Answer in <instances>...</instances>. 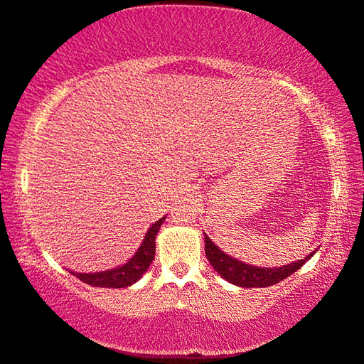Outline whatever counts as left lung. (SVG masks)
Wrapping results in <instances>:
<instances>
[{
    "label": "left lung",
    "instance_id": "1",
    "mask_svg": "<svg viewBox=\"0 0 364 364\" xmlns=\"http://www.w3.org/2000/svg\"><path fill=\"white\" fill-rule=\"evenodd\" d=\"M203 235H205V233H203ZM313 253H310L306 258H303V260L291 262L288 263V265L277 268H262L248 265V263H242L235 260V258L228 257L227 253H223L220 248L205 235V255L207 260L212 263L213 270L220 273V277L225 278L227 282L242 288H265L275 285V283L285 280L287 277H290L291 273H295L298 268L303 267V263L310 260Z\"/></svg>",
    "mask_w": 364,
    "mask_h": 364
}]
</instances>
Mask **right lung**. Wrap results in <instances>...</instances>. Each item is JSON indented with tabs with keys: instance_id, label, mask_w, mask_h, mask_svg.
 <instances>
[{
	"instance_id": "1",
	"label": "right lung",
	"mask_w": 364,
	"mask_h": 364,
	"mask_svg": "<svg viewBox=\"0 0 364 364\" xmlns=\"http://www.w3.org/2000/svg\"><path fill=\"white\" fill-rule=\"evenodd\" d=\"M166 220V217H162L161 220L152 223V227L149 228V232L144 237L142 245L139 247L131 260L124 263L122 267L112 268V270L106 272H97V273H74L79 280L87 283L91 287H101V288H126L131 287L132 283H136L144 273L147 272V268L151 267V263L156 257V235L159 228Z\"/></svg>"
}]
</instances>
